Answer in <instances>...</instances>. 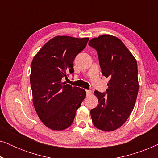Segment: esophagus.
I'll list each match as a JSON object with an SVG mask.
<instances>
[{"label": "esophagus", "instance_id": "obj_1", "mask_svg": "<svg viewBox=\"0 0 158 158\" xmlns=\"http://www.w3.org/2000/svg\"><path fill=\"white\" fill-rule=\"evenodd\" d=\"M86 94H87V96H90V95L92 94V91L90 90H86Z\"/></svg>", "mask_w": 158, "mask_h": 158}]
</instances>
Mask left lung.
Segmentation results:
<instances>
[{
	"label": "left lung",
	"mask_w": 158,
	"mask_h": 158,
	"mask_svg": "<svg viewBox=\"0 0 158 158\" xmlns=\"http://www.w3.org/2000/svg\"><path fill=\"white\" fill-rule=\"evenodd\" d=\"M88 45L97 51L101 73L109 78L106 91L94 92L98 103L90 111L93 124L101 130L114 131L124 124L135 107L139 90L137 61L116 36L101 35Z\"/></svg>",
	"instance_id": "8db88e82"
}]
</instances>
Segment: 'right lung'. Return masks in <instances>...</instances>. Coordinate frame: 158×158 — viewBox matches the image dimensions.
<instances>
[{
  "label": "right lung",
  "instance_id": "obj_1",
  "mask_svg": "<svg viewBox=\"0 0 158 158\" xmlns=\"http://www.w3.org/2000/svg\"><path fill=\"white\" fill-rule=\"evenodd\" d=\"M89 38L57 36L48 41L34 56L30 83L36 114L45 126L63 130L73 124L85 90L62 83L67 72L74 73L73 62Z\"/></svg>",
  "mask_w": 158,
  "mask_h": 158
}]
</instances>
